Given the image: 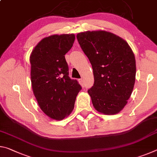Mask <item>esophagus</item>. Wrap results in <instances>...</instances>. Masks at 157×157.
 <instances>
[{
    "instance_id": "1",
    "label": "esophagus",
    "mask_w": 157,
    "mask_h": 157,
    "mask_svg": "<svg viewBox=\"0 0 157 157\" xmlns=\"http://www.w3.org/2000/svg\"><path fill=\"white\" fill-rule=\"evenodd\" d=\"M78 81L79 82V84L82 85V86H84V81L83 79H82V78L79 79Z\"/></svg>"
}]
</instances>
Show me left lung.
I'll list each match as a JSON object with an SVG mask.
<instances>
[{
	"instance_id": "left-lung-1",
	"label": "left lung",
	"mask_w": 157,
	"mask_h": 157,
	"mask_svg": "<svg viewBox=\"0 0 157 157\" xmlns=\"http://www.w3.org/2000/svg\"><path fill=\"white\" fill-rule=\"evenodd\" d=\"M91 62L94 84L88 93L95 109L112 115L120 112L131 96L136 78V60L128 44L106 31L77 34Z\"/></svg>"
}]
</instances>
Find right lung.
I'll list each match as a JSON object with an SVG mask.
<instances>
[{
  "instance_id": "1",
  "label": "right lung",
  "mask_w": 157,
  "mask_h": 157,
  "mask_svg": "<svg viewBox=\"0 0 157 157\" xmlns=\"http://www.w3.org/2000/svg\"><path fill=\"white\" fill-rule=\"evenodd\" d=\"M75 35H52L42 39L30 55L31 82L41 109L48 116L62 120L74 109L82 86L69 77L66 53L73 46Z\"/></svg>"
}]
</instances>
